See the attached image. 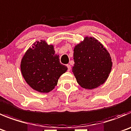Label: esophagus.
<instances>
[{"mask_svg":"<svg viewBox=\"0 0 131 131\" xmlns=\"http://www.w3.org/2000/svg\"><path fill=\"white\" fill-rule=\"evenodd\" d=\"M67 67H68V71H70V70H71V66H70V65L68 64V65H67Z\"/></svg>","mask_w":131,"mask_h":131,"instance_id":"1","label":"esophagus"}]
</instances>
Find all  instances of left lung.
I'll return each mask as SVG.
<instances>
[{
  "label": "left lung",
  "instance_id": "1",
  "mask_svg": "<svg viewBox=\"0 0 131 131\" xmlns=\"http://www.w3.org/2000/svg\"><path fill=\"white\" fill-rule=\"evenodd\" d=\"M72 68L77 81L83 88L92 90L103 84L108 77L112 62L110 54L94 38L85 40L74 48Z\"/></svg>",
  "mask_w": 131,
  "mask_h": 131
}]
</instances>
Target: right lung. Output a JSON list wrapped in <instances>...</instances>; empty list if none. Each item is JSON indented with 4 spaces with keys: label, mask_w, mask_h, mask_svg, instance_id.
<instances>
[{
    "label": "right lung",
    "mask_w": 131,
    "mask_h": 131,
    "mask_svg": "<svg viewBox=\"0 0 131 131\" xmlns=\"http://www.w3.org/2000/svg\"><path fill=\"white\" fill-rule=\"evenodd\" d=\"M21 70L25 81L32 88L41 93H48L54 88L68 68L60 62L53 45L41 40L34 43L25 54Z\"/></svg>",
    "instance_id": "1"
}]
</instances>
